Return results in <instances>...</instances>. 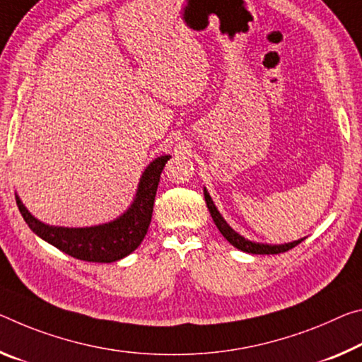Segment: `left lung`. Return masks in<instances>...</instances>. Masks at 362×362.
Returning <instances> with one entry per match:
<instances>
[{
	"label": "left lung",
	"mask_w": 362,
	"mask_h": 362,
	"mask_svg": "<svg viewBox=\"0 0 362 362\" xmlns=\"http://www.w3.org/2000/svg\"><path fill=\"white\" fill-rule=\"evenodd\" d=\"M204 199H206V204H208V209L211 212L212 221H214L217 228H219V232L235 246V248L246 251V253H251V255H279V253H285V251L295 248L296 245H300L303 242V238L298 240V242L285 243V245H264V243L250 242V240H246L245 237H242V235H238L237 232L232 230V228L228 227V223L222 219V216L219 214V211L216 209V206H214V203H212L209 193L206 190H204Z\"/></svg>",
	"instance_id": "1"
}]
</instances>
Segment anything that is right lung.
<instances>
[{"label": "right lung", "instance_id": "right-lung-1", "mask_svg": "<svg viewBox=\"0 0 362 362\" xmlns=\"http://www.w3.org/2000/svg\"><path fill=\"white\" fill-rule=\"evenodd\" d=\"M170 156H160L148 165L141 175L139 192L132 208L117 221L105 226L87 228L51 227L35 219L21 199L16 197L17 208L28 227L45 242L64 251L66 255L88 262H114L122 259L136 250L145 238L153 216L154 197H156L160 172Z\"/></svg>", "mask_w": 362, "mask_h": 362}]
</instances>
